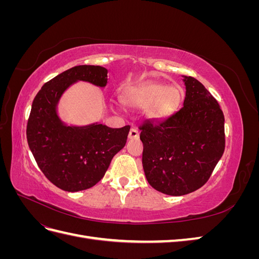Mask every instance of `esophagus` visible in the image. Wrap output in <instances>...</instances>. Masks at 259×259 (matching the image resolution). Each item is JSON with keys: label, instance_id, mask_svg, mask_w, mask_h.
I'll return each mask as SVG.
<instances>
[{"label": "esophagus", "instance_id": "esophagus-1", "mask_svg": "<svg viewBox=\"0 0 259 259\" xmlns=\"http://www.w3.org/2000/svg\"><path fill=\"white\" fill-rule=\"evenodd\" d=\"M139 138V133L136 128H132L128 133V139H138Z\"/></svg>", "mask_w": 259, "mask_h": 259}]
</instances>
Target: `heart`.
I'll return each mask as SVG.
<instances>
[{
	"instance_id": "heart-1",
	"label": "heart",
	"mask_w": 259,
	"mask_h": 259,
	"mask_svg": "<svg viewBox=\"0 0 259 259\" xmlns=\"http://www.w3.org/2000/svg\"><path fill=\"white\" fill-rule=\"evenodd\" d=\"M121 103L132 110L145 109L146 119L162 122L173 115L183 100V91L161 82H144L133 85L121 94Z\"/></svg>"
}]
</instances>
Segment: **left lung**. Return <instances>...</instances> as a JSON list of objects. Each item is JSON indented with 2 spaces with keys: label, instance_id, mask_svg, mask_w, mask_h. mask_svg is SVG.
<instances>
[{
  "label": "left lung",
  "instance_id": "obj_1",
  "mask_svg": "<svg viewBox=\"0 0 259 259\" xmlns=\"http://www.w3.org/2000/svg\"><path fill=\"white\" fill-rule=\"evenodd\" d=\"M183 76L184 106L167 120L140 127L148 183L164 194L185 195L210 177L225 150V117L217 100L197 79Z\"/></svg>",
  "mask_w": 259,
  "mask_h": 259
}]
</instances>
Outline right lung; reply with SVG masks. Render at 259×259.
<instances>
[{
	"mask_svg": "<svg viewBox=\"0 0 259 259\" xmlns=\"http://www.w3.org/2000/svg\"><path fill=\"white\" fill-rule=\"evenodd\" d=\"M80 81L105 88L108 70L84 65L55 76L36 94L27 125L28 145L38 167L51 183L69 192L89 189L101 180L126 144L131 128H112L98 122L79 126L62 121L59 101Z\"/></svg>",
	"mask_w": 259,
	"mask_h": 259,
	"instance_id": "obj_1",
	"label": "right lung"
}]
</instances>
